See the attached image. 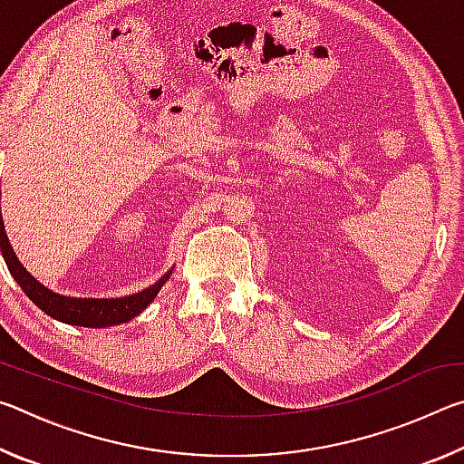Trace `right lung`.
<instances>
[{
    "mask_svg": "<svg viewBox=\"0 0 464 464\" xmlns=\"http://www.w3.org/2000/svg\"><path fill=\"white\" fill-rule=\"evenodd\" d=\"M0 249L2 256L7 264V270L18 282L20 288L24 290L26 296L33 301L38 309H43L46 315L63 321V324L69 325H80V327H110L127 324L132 317H137L140 311H143L149 303L153 301L160 293V288L166 285L169 274H163V276L140 293H135L130 296H121V298H75V296H63L53 293L51 288L43 286L33 274H30L24 266L20 264L18 257H15L14 249L7 241L2 210H0Z\"/></svg>",
    "mask_w": 464,
    "mask_h": 464,
    "instance_id": "obj_1",
    "label": "right lung"
}]
</instances>
